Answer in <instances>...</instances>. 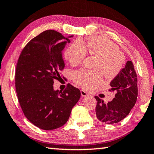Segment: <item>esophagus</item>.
<instances>
[{
	"label": "esophagus",
	"instance_id": "esophagus-1",
	"mask_svg": "<svg viewBox=\"0 0 154 154\" xmlns=\"http://www.w3.org/2000/svg\"><path fill=\"white\" fill-rule=\"evenodd\" d=\"M80 93H81V96H89V94L87 93V91H85L84 89H81L80 90Z\"/></svg>",
	"mask_w": 154,
	"mask_h": 154
}]
</instances>
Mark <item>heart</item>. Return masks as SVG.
Returning a JSON list of instances; mask_svg holds the SVG:
<instances>
[{
  "instance_id": "1",
  "label": "heart",
  "mask_w": 154,
  "mask_h": 154,
  "mask_svg": "<svg viewBox=\"0 0 154 154\" xmlns=\"http://www.w3.org/2000/svg\"><path fill=\"white\" fill-rule=\"evenodd\" d=\"M98 57L94 65L96 71L81 69L74 74L75 83L86 89H91L102 82V73L105 78L112 79L120 74L125 62V57L114 42L102 36L87 38L86 47L83 42L75 40L66 49L65 55L71 65L75 66L82 63L87 56Z\"/></svg>"
}]
</instances>
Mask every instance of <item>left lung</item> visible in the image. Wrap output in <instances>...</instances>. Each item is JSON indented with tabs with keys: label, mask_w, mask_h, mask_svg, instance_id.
I'll use <instances>...</instances> for the list:
<instances>
[{
	"label": "left lung",
	"mask_w": 154,
	"mask_h": 154,
	"mask_svg": "<svg viewBox=\"0 0 154 154\" xmlns=\"http://www.w3.org/2000/svg\"><path fill=\"white\" fill-rule=\"evenodd\" d=\"M137 75L131 61H127L120 74L110 82L109 91L116 92L112 101L105 103L95 96L97 100L96 117L106 124H114L121 121L134 107L138 96Z\"/></svg>",
	"instance_id": "left-lung-1"
}]
</instances>
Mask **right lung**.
Returning <instances> with one entry per match:
<instances>
[{
  "mask_svg": "<svg viewBox=\"0 0 154 154\" xmlns=\"http://www.w3.org/2000/svg\"><path fill=\"white\" fill-rule=\"evenodd\" d=\"M72 36L45 31L26 45L18 58L15 74L18 102L25 117L40 129L63 126L80 99V90L69 83L63 91H55L53 86L54 80L61 79L62 51Z\"/></svg>",
  "mask_w": 154,
  "mask_h": 154,
  "instance_id": "add662e5",
  "label": "right lung"
}]
</instances>
